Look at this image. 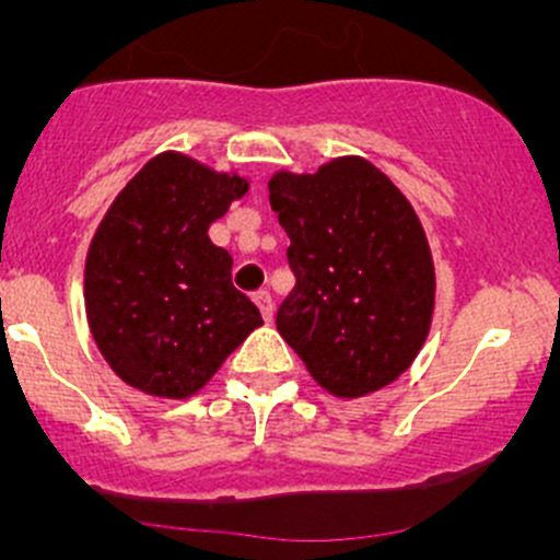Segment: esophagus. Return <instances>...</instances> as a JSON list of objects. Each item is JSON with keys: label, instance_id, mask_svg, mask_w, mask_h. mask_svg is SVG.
I'll return each mask as SVG.
<instances>
[{"label": "esophagus", "instance_id": "obj_1", "mask_svg": "<svg viewBox=\"0 0 560 560\" xmlns=\"http://www.w3.org/2000/svg\"><path fill=\"white\" fill-rule=\"evenodd\" d=\"M254 303H257L259 312H262L265 322L273 319V298H270L268 290H257V292H254Z\"/></svg>", "mask_w": 560, "mask_h": 560}]
</instances>
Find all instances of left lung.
Segmentation results:
<instances>
[{"mask_svg":"<svg viewBox=\"0 0 560 560\" xmlns=\"http://www.w3.org/2000/svg\"><path fill=\"white\" fill-rule=\"evenodd\" d=\"M268 189L295 273L276 314L281 338L341 398L398 380L425 343L436 290L415 208L358 156L314 175L279 173Z\"/></svg>","mask_w":560,"mask_h":560,"instance_id":"obj_1","label":"left lung"}]
</instances>
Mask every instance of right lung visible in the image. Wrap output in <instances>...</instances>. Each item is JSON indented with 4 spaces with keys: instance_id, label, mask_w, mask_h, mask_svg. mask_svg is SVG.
Instances as JSON below:
<instances>
[{
    "instance_id": "add662e5",
    "label": "right lung",
    "mask_w": 560,
    "mask_h": 560,
    "mask_svg": "<svg viewBox=\"0 0 560 560\" xmlns=\"http://www.w3.org/2000/svg\"><path fill=\"white\" fill-rule=\"evenodd\" d=\"M248 191L184 154H160L113 200L86 257V314L127 385L189 398L254 327L259 308L233 287V257L208 228Z\"/></svg>"
}]
</instances>
